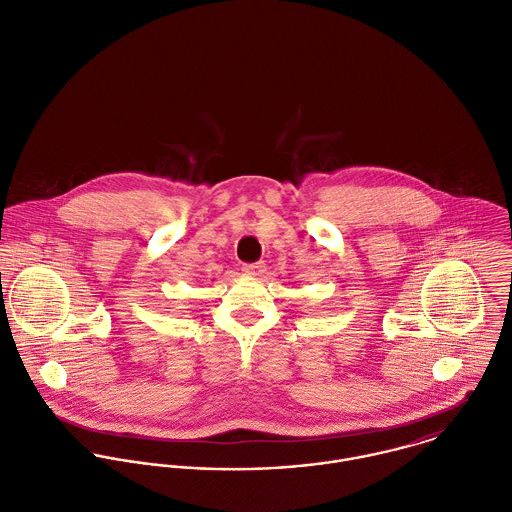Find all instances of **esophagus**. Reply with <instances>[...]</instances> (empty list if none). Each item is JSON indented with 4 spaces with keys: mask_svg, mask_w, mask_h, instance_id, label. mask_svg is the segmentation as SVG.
<instances>
[{
    "mask_svg": "<svg viewBox=\"0 0 512 512\" xmlns=\"http://www.w3.org/2000/svg\"><path fill=\"white\" fill-rule=\"evenodd\" d=\"M242 272H244V276H248V278H262V276L266 274V264H264V262L244 264Z\"/></svg>",
    "mask_w": 512,
    "mask_h": 512,
    "instance_id": "esophagus-1",
    "label": "esophagus"
}]
</instances>
